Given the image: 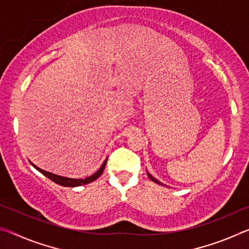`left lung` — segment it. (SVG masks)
Wrapping results in <instances>:
<instances>
[{
  "label": "left lung",
  "mask_w": 249,
  "mask_h": 249,
  "mask_svg": "<svg viewBox=\"0 0 249 249\" xmlns=\"http://www.w3.org/2000/svg\"><path fill=\"white\" fill-rule=\"evenodd\" d=\"M147 175H148V177H149V178H150L151 180H153V181H155V182H157V183H160V182H159V181H157V180H156V179L154 178V177H151V176H150L149 174H147Z\"/></svg>",
  "instance_id": "obj_1"
}]
</instances>
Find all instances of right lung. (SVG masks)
<instances>
[{"mask_svg": "<svg viewBox=\"0 0 249 249\" xmlns=\"http://www.w3.org/2000/svg\"><path fill=\"white\" fill-rule=\"evenodd\" d=\"M107 159L105 160V161L103 162V165L101 166L100 169L95 172L94 175H92L90 177H88V178L86 179H70V178H66V177H61V176H57V175H53V174H50V172L48 171H45L43 169H40V168L36 167L35 165H32L36 168L37 170H38L39 172H41L44 176L47 177V178H49L52 181H53V182H56L57 184H60L62 185V187H79V185H82V184H87V183H90L92 182V181H94L99 178V177L103 174V170L105 168V165H107Z\"/></svg>", "mask_w": 249, "mask_h": 249, "instance_id": "obj_1", "label": "right lung"}]
</instances>
